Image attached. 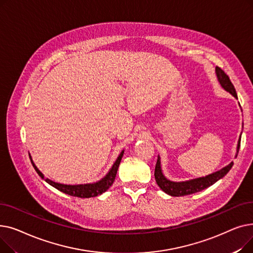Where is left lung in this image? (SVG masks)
<instances>
[{
  "label": "left lung",
  "mask_w": 253,
  "mask_h": 253,
  "mask_svg": "<svg viewBox=\"0 0 253 253\" xmlns=\"http://www.w3.org/2000/svg\"><path fill=\"white\" fill-rule=\"evenodd\" d=\"M215 74H216V77H217V80H218L220 86L225 91L229 92L230 94L233 95L236 99H238L235 87L232 84V82L230 81V78L227 76V74H225L221 69H219L218 66H216L215 68ZM239 106H240V103H239ZM241 134H240V137H239V139H238L237 152H236L235 157H237L239 149H240ZM233 165H234V163L231 162L230 164L224 166L220 170H217V171L213 172V173L208 174L206 176L197 177V178L184 180V181H173V180L168 179L164 175L162 166H161V158L158 155V160H157V164H156V168H155V179L159 185V188H160L167 195L172 196V197L187 196V195L195 194L197 192H200L204 189H207L208 187H210V185L215 183L217 180H219L220 178H222L225 174L228 173V172L231 170V168L233 167Z\"/></svg>",
  "instance_id": "8db88e82"
}]
</instances>
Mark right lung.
Returning <instances> with one entry per match:
<instances>
[{
  "label": "right lung",
  "mask_w": 253,
  "mask_h": 253,
  "mask_svg": "<svg viewBox=\"0 0 253 253\" xmlns=\"http://www.w3.org/2000/svg\"><path fill=\"white\" fill-rule=\"evenodd\" d=\"M123 155H124V150L121 153H120V155L117 158V160L113 164L112 168L109 170L108 173H106L100 180H98L96 182L84 183V184H63V183L53 181V180H51L49 178H45L44 174L38 169V167L34 163L31 156H30V158H31V161H32V164H33L34 168L37 171V173L40 176H41L47 183L52 185L53 188H55L58 191L64 193L66 195L73 196V197L91 198V197H97V196L103 194L104 192H106V191L109 190V188L113 184V182H114V180L116 178L117 171H118L120 162H121V160H122Z\"/></svg>",
  "instance_id": "obj_1"
}]
</instances>
